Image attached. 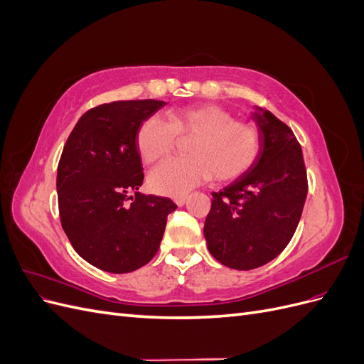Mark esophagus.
Returning a JSON list of instances; mask_svg holds the SVG:
<instances>
[{"label":"esophagus","mask_w":364,"mask_h":364,"mask_svg":"<svg viewBox=\"0 0 364 364\" xmlns=\"http://www.w3.org/2000/svg\"><path fill=\"white\" fill-rule=\"evenodd\" d=\"M185 202H186V197H185V196L176 197V199H174V203L178 205V206H183V205H185Z\"/></svg>","instance_id":"obj_1"}]
</instances>
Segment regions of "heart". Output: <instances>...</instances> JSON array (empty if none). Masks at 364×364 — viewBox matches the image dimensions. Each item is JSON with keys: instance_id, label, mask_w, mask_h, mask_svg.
<instances>
[{"instance_id": "heart-1", "label": "heart", "mask_w": 364, "mask_h": 364, "mask_svg": "<svg viewBox=\"0 0 364 364\" xmlns=\"http://www.w3.org/2000/svg\"><path fill=\"white\" fill-rule=\"evenodd\" d=\"M190 158H171L149 174L153 193L181 197L209 179L232 182L246 174L259 158L262 139L257 126L234 119L218 105H193L173 109L168 121L151 115L136 132L141 159L153 164L171 153L178 138H191Z\"/></svg>"}]
</instances>
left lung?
Returning <instances> with one entry per match:
<instances>
[{
    "label": "left lung",
    "mask_w": 364,
    "mask_h": 364,
    "mask_svg": "<svg viewBox=\"0 0 364 364\" xmlns=\"http://www.w3.org/2000/svg\"><path fill=\"white\" fill-rule=\"evenodd\" d=\"M253 118L261 130L259 158L246 174L213 193L203 228L211 255L235 270L261 267L287 247L308 193L293 130L269 111Z\"/></svg>",
    "instance_id": "1"
}]
</instances>
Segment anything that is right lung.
I'll use <instances>...</instances> for the list:
<instances>
[{"instance_id":"add662e5","label":"right lung","mask_w":364,"mask_h":364,"mask_svg":"<svg viewBox=\"0 0 364 364\" xmlns=\"http://www.w3.org/2000/svg\"><path fill=\"white\" fill-rule=\"evenodd\" d=\"M127 100L95 106L77 121L58 165L62 228L79 255L111 273L134 272L156 255L176 203L144 196L136 149L142 121L164 106Z\"/></svg>"}]
</instances>
